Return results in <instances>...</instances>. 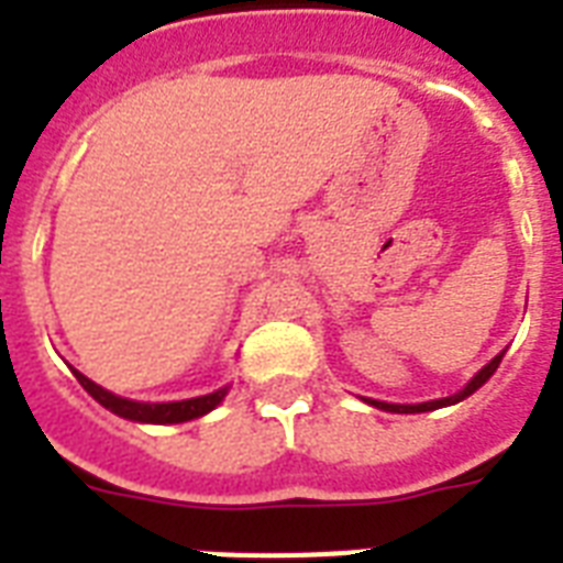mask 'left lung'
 Segmentation results:
<instances>
[{
  "label": "left lung",
  "instance_id": "left-lung-1",
  "mask_svg": "<svg viewBox=\"0 0 563 563\" xmlns=\"http://www.w3.org/2000/svg\"><path fill=\"white\" fill-rule=\"evenodd\" d=\"M499 362H503V353H499V356H494V360H490L488 365L479 371V374L473 376L471 383L464 385L462 391L453 394V397H441V400H429V402H415V406H402V402H379V400H368V402L371 406H376V409L397 411V415H415V411H432V409H441V406H453V402L464 400V397H471L476 388H482V385L488 383L490 376H494V371L499 368Z\"/></svg>",
  "mask_w": 563,
  "mask_h": 563
}]
</instances>
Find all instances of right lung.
I'll list each match as a JSON object with an SVG mask.
<instances>
[{"label": "right lung", "mask_w": 563, "mask_h": 563, "mask_svg": "<svg viewBox=\"0 0 563 563\" xmlns=\"http://www.w3.org/2000/svg\"><path fill=\"white\" fill-rule=\"evenodd\" d=\"M75 379L87 388V391L96 397V400L110 409L119 418L136 420V423H184V420H195L212 411L224 400V394L228 388H219V391L203 394V397H192V400H178V402H136V400H125V397H119V394H110L108 388H101L92 379L81 374V371H73Z\"/></svg>", "instance_id": "right-lung-1"}]
</instances>
